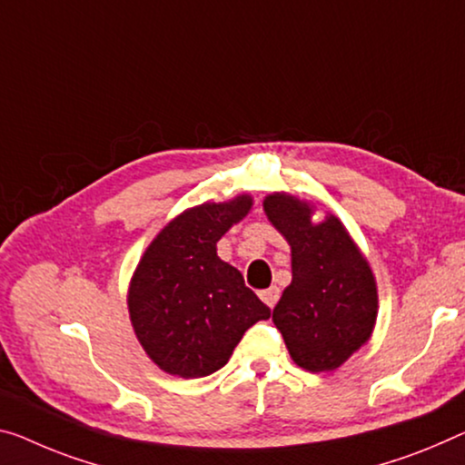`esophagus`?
Returning <instances> with one entry per match:
<instances>
[{
    "instance_id": "obj_1",
    "label": "esophagus",
    "mask_w": 465,
    "mask_h": 465,
    "mask_svg": "<svg viewBox=\"0 0 465 465\" xmlns=\"http://www.w3.org/2000/svg\"><path fill=\"white\" fill-rule=\"evenodd\" d=\"M260 297H262V302L266 303L268 307H274L276 302H278V297H281V291H278V287H270L266 291H262Z\"/></svg>"
}]
</instances>
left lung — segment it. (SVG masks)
<instances>
[{"instance_id": "1", "label": "left lung", "mask_w": 465, "mask_h": 465, "mask_svg": "<svg viewBox=\"0 0 465 465\" xmlns=\"http://www.w3.org/2000/svg\"><path fill=\"white\" fill-rule=\"evenodd\" d=\"M263 212L291 245L292 281L274 307V324L299 368L337 370L374 331L372 268L332 213L313 224L312 205L287 193L263 199Z\"/></svg>"}]
</instances>
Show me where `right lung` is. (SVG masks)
<instances>
[{"instance_id": "right-lung-1", "label": "right lung", "mask_w": 465, "mask_h": 465, "mask_svg": "<svg viewBox=\"0 0 465 465\" xmlns=\"http://www.w3.org/2000/svg\"><path fill=\"white\" fill-rule=\"evenodd\" d=\"M252 205V197L239 195L191 208L143 253L128 287V313L141 347L163 372L210 376L226 366L247 328L270 318L239 270L216 253V242Z\"/></svg>"}]
</instances>
